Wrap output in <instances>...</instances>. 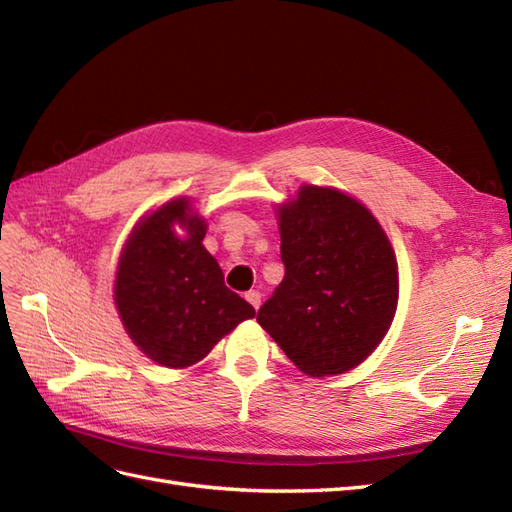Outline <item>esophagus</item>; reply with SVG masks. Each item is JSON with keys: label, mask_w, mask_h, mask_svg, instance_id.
<instances>
[{"label": "esophagus", "mask_w": 512, "mask_h": 512, "mask_svg": "<svg viewBox=\"0 0 512 512\" xmlns=\"http://www.w3.org/2000/svg\"><path fill=\"white\" fill-rule=\"evenodd\" d=\"M245 299L250 301V305H252L254 309H258V307H260V301H262V294H260L258 290H250V292H245Z\"/></svg>", "instance_id": "1"}]
</instances>
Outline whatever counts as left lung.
Masks as SVG:
<instances>
[{"mask_svg":"<svg viewBox=\"0 0 512 512\" xmlns=\"http://www.w3.org/2000/svg\"><path fill=\"white\" fill-rule=\"evenodd\" d=\"M280 237L284 280L256 320L303 374H344L378 348L395 316L389 237L359 200L320 185L280 207Z\"/></svg>","mask_w":512,"mask_h":512,"instance_id":"obj_1","label":"left lung"}]
</instances>
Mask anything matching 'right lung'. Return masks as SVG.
Segmentation results:
<instances>
[{"label":"right lung","instance_id":"add662e5","mask_svg":"<svg viewBox=\"0 0 512 512\" xmlns=\"http://www.w3.org/2000/svg\"><path fill=\"white\" fill-rule=\"evenodd\" d=\"M190 212L188 198H175L136 224L115 277V305L130 339L170 369L205 359L239 322L256 316L226 288L218 260L203 245L207 222Z\"/></svg>","mask_w":512,"mask_h":512}]
</instances>
